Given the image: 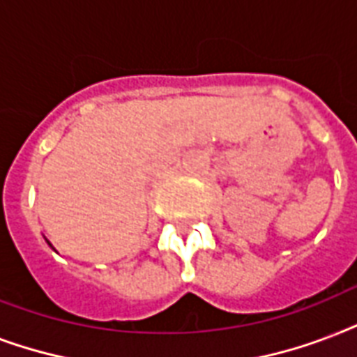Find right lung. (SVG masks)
Instances as JSON below:
<instances>
[{
  "label": "right lung",
  "mask_w": 357,
  "mask_h": 357,
  "mask_svg": "<svg viewBox=\"0 0 357 357\" xmlns=\"http://www.w3.org/2000/svg\"><path fill=\"white\" fill-rule=\"evenodd\" d=\"M48 244H50V242H48Z\"/></svg>",
  "instance_id": "obj_1"
}]
</instances>
